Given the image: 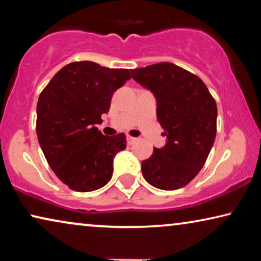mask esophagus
I'll list each match as a JSON object with an SVG mask.
<instances>
[{"label":"esophagus","mask_w":261,"mask_h":261,"mask_svg":"<svg viewBox=\"0 0 261 261\" xmlns=\"http://www.w3.org/2000/svg\"><path fill=\"white\" fill-rule=\"evenodd\" d=\"M135 140H137V138H133V137H129V135H127V142H128V144H133Z\"/></svg>","instance_id":"1"}]
</instances>
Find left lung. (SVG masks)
<instances>
[{
  "instance_id": "obj_1",
  "label": "left lung",
  "mask_w": 261,
  "mask_h": 261,
  "mask_svg": "<svg viewBox=\"0 0 261 261\" xmlns=\"http://www.w3.org/2000/svg\"><path fill=\"white\" fill-rule=\"evenodd\" d=\"M135 82L154 95L156 117L166 137L162 148L141 162L147 183L176 190L197 176L216 137L217 107L197 76L171 63L130 71Z\"/></svg>"
}]
</instances>
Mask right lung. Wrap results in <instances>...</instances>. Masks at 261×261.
<instances>
[{
    "label": "right lung",
    "instance_id": "1",
    "mask_svg": "<svg viewBox=\"0 0 261 261\" xmlns=\"http://www.w3.org/2000/svg\"><path fill=\"white\" fill-rule=\"evenodd\" d=\"M128 80L127 69L74 62L58 71L39 96V144L53 172L74 191L105 187L113 176L114 158L126 148L124 134L107 137L95 124Z\"/></svg>",
    "mask_w": 261,
    "mask_h": 261
}]
</instances>
